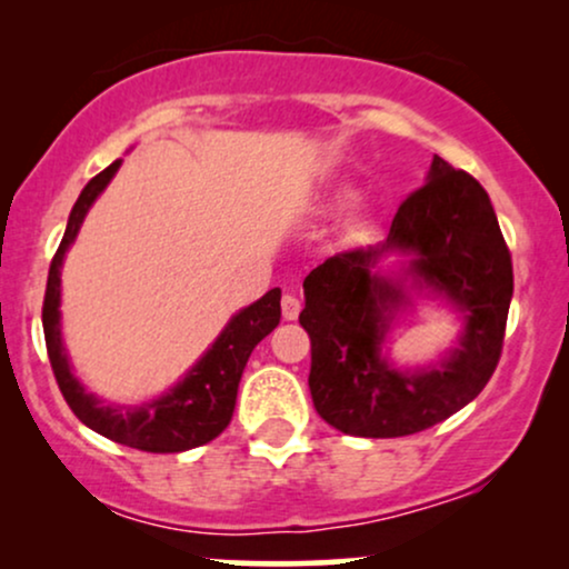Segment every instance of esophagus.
I'll list each match as a JSON object with an SVG mask.
<instances>
[{
  "label": "esophagus",
  "instance_id": "34e87169",
  "mask_svg": "<svg viewBox=\"0 0 569 569\" xmlns=\"http://www.w3.org/2000/svg\"><path fill=\"white\" fill-rule=\"evenodd\" d=\"M280 310H283L286 321H297L299 310H302V302H299L293 293H283V299H280Z\"/></svg>",
  "mask_w": 569,
  "mask_h": 569
}]
</instances>
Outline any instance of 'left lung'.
Returning <instances> with one entry per match:
<instances>
[{"mask_svg": "<svg viewBox=\"0 0 569 569\" xmlns=\"http://www.w3.org/2000/svg\"><path fill=\"white\" fill-rule=\"evenodd\" d=\"M390 256L393 271H382ZM513 267L485 187L433 154L426 184L401 202L388 238L329 257L305 278L310 393L329 426L396 439L447 420L485 390L500 361ZM415 298L461 318L455 349L422 368L389 358L387 337Z\"/></svg>", "mask_w": 569, "mask_h": 569, "instance_id": "obj_1", "label": "left lung"}]
</instances>
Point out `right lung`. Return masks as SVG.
Returning <instances> with one entry per match:
<instances>
[{"label": "right lung", "mask_w": 569, "mask_h": 569, "mask_svg": "<svg viewBox=\"0 0 569 569\" xmlns=\"http://www.w3.org/2000/svg\"><path fill=\"white\" fill-rule=\"evenodd\" d=\"M122 160L103 168L101 173L84 184L69 213L67 232H63L61 246H58L53 262H50L48 291H44L42 305V326L44 342H48L50 367L61 388L63 398L77 417L96 433L107 436L122 447L141 449V452H187V449L202 447L213 441L230 426L234 398H238V385L243 377L248 356L262 339L280 323V289L267 291L262 299L243 307L240 312L227 321L221 335L213 339L211 348L194 361V367L181 377L173 388L152 398V401L126 407V403H107L103 398L90 393L84 385L77 380L71 369L67 345L61 335V267L69 246L74 243L90 206L98 194L109 187L114 173L120 171Z\"/></svg>", "instance_id": "right-lung-1"}]
</instances>
